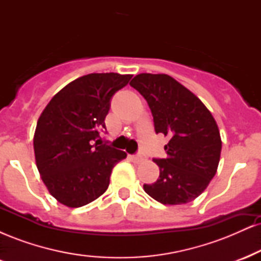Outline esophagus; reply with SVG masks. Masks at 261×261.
Returning a JSON list of instances; mask_svg holds the SVG:
<instances>
[{
  "instance_id": "34e87169",
  "label": "esophagus",
  "mask_w": 261,
  "mask_h": 261,
  "mask_svg": "<svg viewBox=\"0 0 261 261\" xmlns=\"http://www.w3.org/2000/svg\"><path fill=\"white\" fill-rule=\"evenodd\" d=\"M133 161L135 162V163H141V162L145 161V157H143L142 154H136L133 157Z\"/></svg>"
}]
</instances>
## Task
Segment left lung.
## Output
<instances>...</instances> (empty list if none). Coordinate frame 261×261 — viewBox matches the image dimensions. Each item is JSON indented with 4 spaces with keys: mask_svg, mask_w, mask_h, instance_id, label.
I'll use <instances>...</instances> for the list:
<instances>
[{
    "mask_svg": "<svg viewBox=\"0 0 261 261\" xmlns=\"http://www.w3.org/2000/svg\"><path fill=\"white\" fill-rule=\"evenodd\" d=\"M130 86L147 100L155 134L169 139L167 157L153 160L160 178L143 189L163 205L193 201L217 172L222 141L216 120L193 92L168 74L140 73Z\"/></svg>",
    "mask_w": 261,
    "mask_h": 261,
    "instance_id": "1",
    "label": "left lung"
}]
</instances>
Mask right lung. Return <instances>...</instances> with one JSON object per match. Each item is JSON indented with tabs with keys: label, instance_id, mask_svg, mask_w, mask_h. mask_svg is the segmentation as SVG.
<instances>
[{
	"label": "right lung",
	"instance_id": "1",
	"mask_svg": "<svg viewBox=\"0 0 261 261\" xmlns=\"http://www.w3.org/2000/svg\"><path fill=\"white\" fill-rule=\"evenodd\" d=\"M133 74L89 73L56 93L39 118L34 134L35 162L49 193L67 207L94 201L109 187L112 170L126 153L93 143L106 128L115 92Z\"/></svg>",
	"mask_w": 261,
	"mask_h": 261
}]
</instances>
